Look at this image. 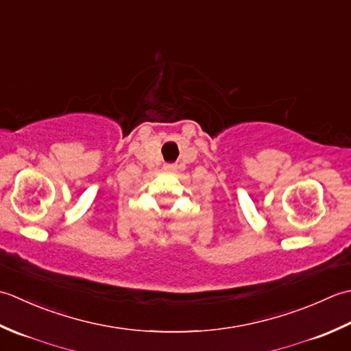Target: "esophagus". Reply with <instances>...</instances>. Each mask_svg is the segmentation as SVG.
Wrapping results in <instances>:
<instances>
[{"label": "esophagus", "instance_id": "obj_1", "mask_svg": "<svg viewBox=\"0 0 351 351\" xmlns=\"http://www.w3.org/2000/svg\"><path fill=\"white\" fill-rule=\"evenodd\" d=\"M165 168H167V169H174L176 165H173V163H168V165H165Z\"/></svg>", "mask_w": 351, "mask_h": 351}]
</instances>
